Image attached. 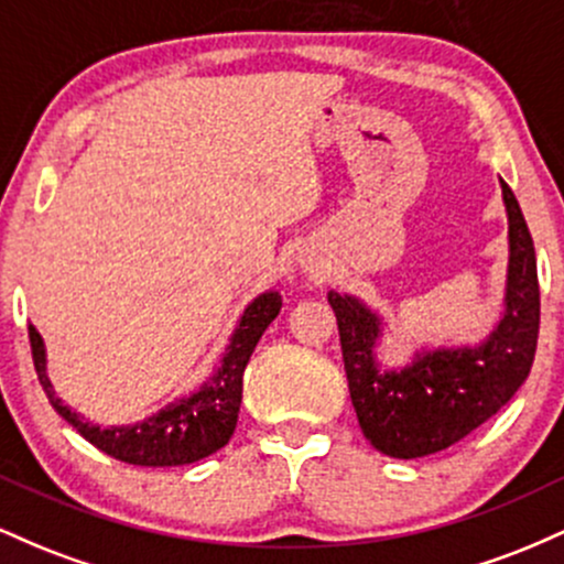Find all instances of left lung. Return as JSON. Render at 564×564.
<instances>
[{"instance_id": "obj_1", "label": "left lung", "mask_w": 564, "mask_h": 564, "mask_svg": "<svg viewBox=\"0 0 564 564\" xmlns=\"http://www.w3.org/2000/svg\"><path fill=\"white\" fill-rule=\"evenodd\" d=\"M498 183L509 219L507 289L501 318L482 341L422 347L408 364L384 366L377 355L384 318L358 296L328 291L358 424L384 456L451 448L501 411L533 366L541 321L535 249L514 193Z\"/></svg>"}]
</instances>
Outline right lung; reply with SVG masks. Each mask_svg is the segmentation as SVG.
Returning <instances> with one entry per match:
<instances>
[{
  "label": "right lung",
  "mask_w": 564,
  "mask_h": 564,
  "mask_svg": "<svg viewBox=\"0 0 564 564\" xmlns=\"http://www.w3.org/2000/svg\"><path fill=\"white\" fill-rule=\"evenodd\" d=\"M278 313H281L278 291L270 289L254 296L232 328L217 368L198 390L177 398L142 422L121 426H100L84 419L82 413L70 411V405L57 398L53 381L47 377V347L36 326H29V339L39 381L50 403L87 443L134 467H183L228 445L236 432L238 411H241L246 364Z\"/></svg>",
  "instance_id": "add662e5"
}]
</instances>
